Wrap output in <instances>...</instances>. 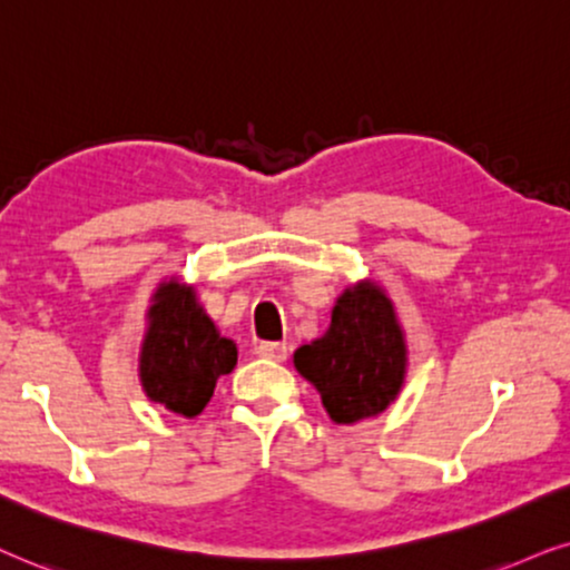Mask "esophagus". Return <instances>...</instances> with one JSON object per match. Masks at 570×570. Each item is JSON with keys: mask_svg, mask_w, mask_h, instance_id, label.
Returning a JSON list of instances; mask_svg holds the SVG:
<instances>
[{"mask_svg": "<svg viewBox=\"0 0 570 570\" xmlns=\"http://www.w3.org/2000/svg\"><path fill=\"white\" fill-rule=\"evenodd\" d=\"M257 356H263V360H273V362H284L286 354H289V348L286 344H278V341H261V344L255 346Z\"/></svg>", "mask_w": 570, "mask_h": 570, "instance_id": "obj_1", "label": "esophagus"}]
</instances>
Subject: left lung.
Masks as SVG:
<instances>
[{"label":"left lung","mask_w":570,"mask_h":570,"mask_svg":"<svg viewBox=\"0 0 570 570\" xmlns=\"http://www.w3.org/2000/svg\"><path fill=\"white\" fill-rule=\"evenodd\" d=\"M294 367L321 393L336 424L383 414L406 381L409 348L393 299L373 278L346 286L321 338L294 352Z\"/></svg>","instance_id":"1"}]
</instances>
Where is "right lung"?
<instances>
[{"label":"right lung","mask_w":570,"mask_h":570,"mask_svg":"<svg viewBox=\"0 0 570 570\" xmlns=\"http://www.w3.org/2000/svg\"><path fill=\"white\" fill-rule=\"evenodd\" d=\"M237 364V344L218 333L193 284L179 276L156 286L146 313L138 375L146 396L193 420L214 396L216 381Z\"/></svg>","instance_id":"obj_1"}]
</instances>
